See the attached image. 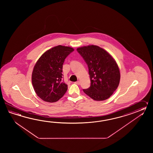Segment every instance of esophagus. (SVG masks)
<instances>
[{
    "label": "esophagus",
    "instance_id": "esophagus-1",
    "mask_svg": "<svg viewBox=\"0 0 153 153\" xmlns=\"http://www.w3.org/2000/svg\"><path fill=\"white\" fill-rule=\"evenodd\" d=\"M75 84L76 85H80V82L79 81H76V82H75Z\"/></svg>",
    "mask_w": 153,
    "mask_h": 153
}]
</instances>
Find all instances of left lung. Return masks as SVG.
I'll list each match as a JSON object with an SVG mask.
<instances>
[{"mask_svg": "<svg viewBox=\"0 0 153 153\" xmlns=\"http://www.w3.org/2000/svg\"><path fill=\"white\" fill-rule=\"evenodd\" d=\"M76 50L86 63L90 77L91 86L83 91L95 101L110 97L120 82V73L117 62L98 46H83Z\"/></svg>", "mask_w": 153, "mask_h": 153, "instance_id": "obj_1", "label": "left lung"}]
</instances>
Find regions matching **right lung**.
Segmentation results:
<instances>
[{"mask_svg":"<svg viewBox=\"0 0 153 153\" xmlns=\"http://www.w3.org/2000/svg\"><path fill=\"white\" fill-rule=\"evenodd\" d=\"M73 51L71 47L56 46L44 52L36 63L32 75L33 86L43 101L55 102L65 94L68 86L62 80L63 64Z\"/></svg>","mask_w":153,"mask_h":153,"instance_id":"1","label":"right lung"}]
</instances>
